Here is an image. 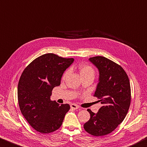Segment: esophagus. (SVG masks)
I'll use <instances>...</instances> for the list:
<instances>
[{"label": "esophagus", "instance_id": "obj_1", "mask_svg": "<svg viewBox=\"0 0 147 147\" xmlns=\"http://www.w3.org/2000/svg\"><path fill=\"white\" fill-rule=\"evenodd\" d=\"M70 107H71V109H74V110L78 109L79 108V107L78 106V105H76V104H71V105H70Z\"/></svg>", "mask_w": 147, "mask_h": 147}]
</instances>
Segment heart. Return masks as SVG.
Listing matches in <instances>:
<instances>
[{
    "mask_svg": "<svg viewBox=\"0 0 147 147\" xmlns=\"http://www.w3.org/2000/svg\"><path fill=\"white\" fill-rule=\"evenodd\" d=\"M79 71L82 78L88 76H92L94 77L95 75V70L93 68V67L91 66L88 64H82L79 66ZM68 74V71L64 72V74L63 76V79H64L67 75Z\"/></svg>",
    "mask_w": 147,
    "mask_h": 147,
    "instance_id": "b5f03b06",
    "label": "heart"
}]
</instances>
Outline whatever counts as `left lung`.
Wrapping results in <instances>:
<instances>
[{"instance_id": "1", "label": "left lung", "mask_w": 147, "mask_h": 147, "mask_svg": "<svg viewBox=\"0 0 147 147\" xmlns=\"http://www.w3.org/2000/svg\"><path fill=\"white\" fill-rule=\"evenodd\" d=\"M89 61L99 69V83L94 96L102 106L97 114L87 110L90 118L84 128L94 136H105L113 132L127 114L131 101L130 81L121 66L105 57H94Z\"/></svg>"}]
</instances>
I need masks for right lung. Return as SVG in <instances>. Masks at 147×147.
Masks as SVG:
<instances>
[{"mask_svg": "<svg viewBox=\"0 0 147 147\" xmlns=\"http://www.w3.org/2000/svg\"><path fill=\"white\" fill-rule=\"evenodd\" d=\"M74 61L54 53L36 58L26 66L18 84L20 111L35 130L48 134L59 129L70 107L51 101L52 90L60 85L64 71Z\"/></svg>", "mask_w": 147, "mask_h": 147, "instance_id": "right-lung-1", "label": "right lung"}]
</instances>
